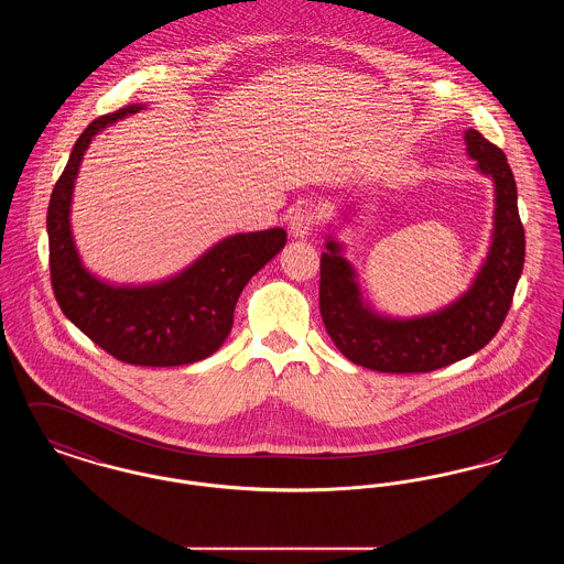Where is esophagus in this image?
<instances>
[{
    "label": "esophagus",
    "instance_id": "obj_1",
    "mask_svg": "<svg viewBox=\"0 0 564 564\" xmlns=\"http://www.w3.org/2000/svg\"><path fill=\"white\" fill-rule=\"evenodd\" d=\"M317 224H319V215L315 214L311 207H297L290 215V232L295 239L311 237Z\"/></svg>",
    "mask_w": 564,
    "mask_h": 564
}]
</instances>
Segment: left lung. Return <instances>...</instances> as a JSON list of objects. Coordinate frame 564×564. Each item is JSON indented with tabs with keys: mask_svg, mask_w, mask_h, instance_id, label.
Here are the masks:
<instances>
[{
	"mask_svg": "<svg viewBox=\"0 0 564 564\" xmlns=\"http://www.w3.org/2000/svg\"><path fill=\"white\" fill-rule=\"evenodd\" d=\"M467 152L495 180V237L476 283L448 308L410 322H391L364 306L340 247L327 241L322 256L319 308L329 338L357 366L389 375L433 372L486 347L508 317L524 267V226L518 194L501 148L469 129Z\"/></svg>",
	"mask_w": 564,
	"mask_h": 564,
	"instance_id": "8db88e82",
	"label": "left lung"
}]
</instances>
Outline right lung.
<instances>
[{
  "label": "right lung",
  "instance_id": "right-lung-1",
  "mask_svg": "<svg viewBox=\"0 0 564 564\" xmlns=\"http://www.w3.org/2000/svg\"><path fill=\"white\" fill-rule=\"evenodd\" d=\"M139 106L93 120L78 137L48 205L51 283L63 315L111 357L150 368L200 361L232 329L247 281L288 241L283 228L235 235L217 242L180 276L152 288H111L86 272L69 230L74 180L90 139Z\"/></svg>",
  "mask_w": 564,
  "mask_h": 564
}]
</instances>
